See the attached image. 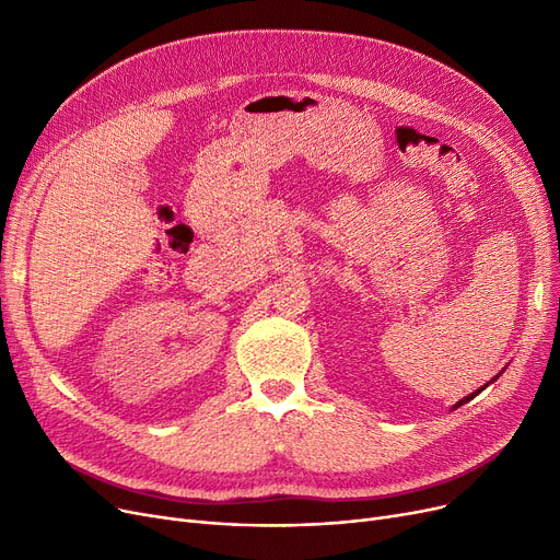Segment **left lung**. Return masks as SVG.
Masks as SVG:
<instances>
[{"mask_svg": "<svg viewBox=\"0 0 560 560\" xmlns=\"http://www.w3.org/2000/svg\"><path fill=\"white\" fill-rule=\"evenodd\" d=\"M492 381H494V378H492ZM492 381H490V384H492ZM486 386H488V384H486ZM486 386H483V388H479V390H477V393H472V395H467V397H465V399H460V401H458V404H456V406H454V408H458V406H463V404H465V401H469V399H475V397H477V395H479V393H481V390H486Z\"/></svg>", "mask_w": 560, "mask_h": 560, "instance_id": "obj_1", "label": "left lung"}]
</instances>
